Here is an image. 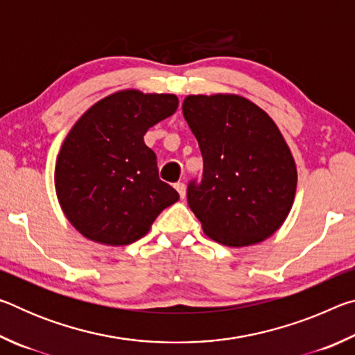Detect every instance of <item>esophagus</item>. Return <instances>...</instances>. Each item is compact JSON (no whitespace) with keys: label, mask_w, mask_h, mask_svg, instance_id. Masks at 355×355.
Returning <instances> with one entry per match:
<instances>
[{"label":"esophagus","mask_w":355,"mask_h":355,"mask_svg":"<svg viewBox=\"0 0 355 355\" xmlns=\"http://www.w3.org/2000/svg\"><path fill=\"white\" fill-rule=\"evenodd\" d=\"M175 189L178 192L180 199H184V196H186V186H184V183H175Z\"/></svg>","instance_id":"1"}]
</instances>
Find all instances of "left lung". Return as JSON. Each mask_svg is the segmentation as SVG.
<instances>
[{"label":"left lung","instance_id":"obj_1","mask_svg":"<svg viewBox=\"0 0 355 355\" xmlns=\"http://www.w3.org/2000/svg\"><path fill=\"white\" fill-rule=\"evenodd\" d=\"M183 116L203 156L202 183L188 188L203 233L228 248L272 236L297 186L296 163L274 120L236 94L188 95Z\"/></svg>","mask_w":355,"mask_h":355}]
</instances>
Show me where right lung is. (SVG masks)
<instances>
[{
    "mask_svg": "<svg viewBox=\"0 0 355 355\" xmlns=\"http://www.w3.org/2000/svg\"><path fill=\"white\" fill-rule=\"evenodd\" d=\"M178 107L173 94L114 92L92 105L65 136L55 167L65 218L84 238L127 245L146 236L178 192L158 177L144 135Z\"/></svg>",
    "mask_w": 355,
    "mask_h": 355,
    "instance_id": "obj_1",
    "label": "right lung"
}]
</instances>
